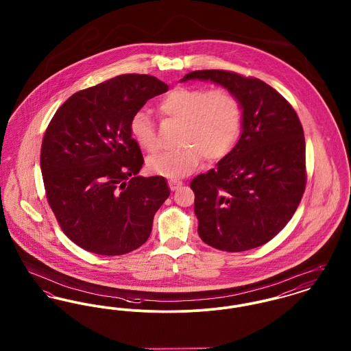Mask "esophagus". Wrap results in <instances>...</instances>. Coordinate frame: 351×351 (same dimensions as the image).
Here are the masks:
<instances>
[{
    "instance_id": "esophagus-1",
    "label": "esophagus",
    "mask_w": 351,
    "mask_h": 351,
    "mask_svg": "<svg viewBox=\"0 0 351 351\" xmlns=\"http://www.w3.org/2000/svg\"><path fill=\"white\" fill-rule=\"evenodd\" d=\"M168 186L171 188V191H176L178 188L183 186V182H180V180H169Z\"/></svg>"
}]
</instances>
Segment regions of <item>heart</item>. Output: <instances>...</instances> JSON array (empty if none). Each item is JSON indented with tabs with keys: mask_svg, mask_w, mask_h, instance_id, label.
Listing matches in <instances>:
<instances>
[{
	"mask_svg": "<svg viewBox=\"0 0 351 351\" xmlns=\"http://www.w3.org/2000/svg\"><path fill=\"white\" fill-rule=\"evenodd\" d=\"M159 112L182 123L178 149L159 152L147 160L148 169L159 176L179 179L208 162L224 159L236 143L241 127L239 99L227 88L179 86L158 104ZM130 134L143 151L159 147L155 125L148 114L139 110L130 119Z\"/></svg>",
	"mask_w": 351,
	"mask_h": 351,
	"instance_id": "b5f03b06",
	"label": "heart"
}]
</instances>
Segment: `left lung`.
Wrapping results in <instances>:
<instances>
[{"label":"left lung","mask_w":351,"mask_h":351,"mask_svg":"<svg viewBox=\"0 0 351 351\" xmlns=\"http://www.w3.org/2000/svg\"><path fill=\"white\" fill-rule=\"evenodd\" d=\"M188 80L224 86L243 108L237 145L189 184L199 236L226 252L261 247L288 224L305 192L302 124L291 104L261 80L227 70H197L182 81Z\"/></svg>","instance_id":"1"}]
</instances>
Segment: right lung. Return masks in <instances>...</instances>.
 I'll return each mask as SVG.
<instances>
[{"mask_svg": "<svg viewBox=\"0 0 351 351\" xmlns=\"http://www.w3.org/2000/svg\"><path fill=\"white\" fill-rule=\"evenodd\" d=\"M167 90L147 74L118 75L73 94L47 125L46 199L63 233L84 250L119 256L148 240L169 189L163 176H138L145 159L128 124Z\"/></svg>", "mask_w": 351, "mask_h": 351, "instance_id": "right-lung-1", "label": "right lung"}]
</instances>
